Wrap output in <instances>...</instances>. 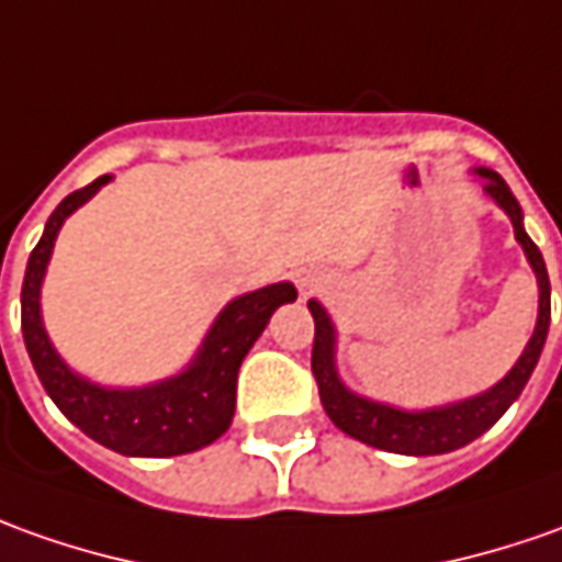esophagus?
Listing matches in <instances>:
<instances>
[{
  "mask_svg": "<svg viewBox=\"0 0 562 562\" xmlns=\"http://www.w3.org/2000/svg\"><path fill=\"white\" fill-rule=\"evenodd\" d=\"M319 285H323L319 273H313V270H301V273H297V289H301V295H304V297L313 295V292H316Z\"/></svg>",
  "mask_w": 562,
  "mask_h": 562,
  "instance_id": "34e87169",
  "label": "esophagus"
}]
</instances>
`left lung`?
<instances>
[{
  "label": "left lung",
  "instance_id": "1",
  "mask_svg": "<svg viewBox=\"0 0 562 562\" xmlns=\"http://www.w3.org/2000/svg\"><path fill=\"white\" fill-rule=\"evenodd\" d=\"M483 181V193L490 196L514 224V239L520 243L526 261L532 267L538 282V316L536 329L529 335V341L522 347L517 362L498 378L486 391L464 396V400H452V403H437V406H425V409H403L384 400H372L362 393L350 391L345 378L338 372V329L331 323L329 311L323 307V301L311 297L313 323H316V335H313V375L319 384V400L323 409L331 418V425L345 430L347 437L366 442L372 449H384V452H396V456H446L456 452L461 446H468L476 437H483L502 415H505L517 396L526 387V381L532 378L538 366V357L548 341V326H551V280H548V267L538 246L529 239V233L522 227V209L517 196L510 193L505 178L492 169H473Z\"/></svg>",
  "mask_w": 562,
  "mask_h": 562
}]
</instances>
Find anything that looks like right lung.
Here are the masks:
<instances>
[{
  "mask_svg": "<svg viewBox=\"0 0 562 562\" xmlns=\"http://www.w3.org/2000/svg\"><path fill=\"white\" fill-rule=\"evenodd\" d=\"M113 181L110 175L70 193L45 221L42 239L26 261L24 289H21V329L33 369L55 406L86 437L128 458H171L196 452L202 446L227 434L236 412V375L251 345L261 338L277 307L295 301L297 292L289 280L270 282L255 292L231 297L200 347L175 375L150 384H101L76 372L57 353L52 335L42 319V282L55 251L57 233L67 217L82 209L98 190Z\"/></svg>",
  "mask_w": 562,
  "mask_h": 562,
  "instance_id": "add662e5",
  "label": "right lung"
}]
</instances>
